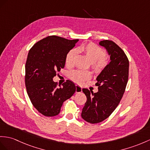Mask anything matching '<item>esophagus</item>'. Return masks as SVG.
Listing matches in <instances>:
<instances>
[{
    "label": "esophagus",
    "mask_w": 150,
    "mask_h": 150,
    "mask_svg": "<svg viewBox=\"0 0 150 150\" xmlns=\"http://www.w3.org/2000/svg\"><path fill=\"white\" fill-rule=\"evenodd\" d=\"M82 92V88L78 85H76V92L79 93Z\"/></svg>",
    "instance_id": "obj_1"
}]
</instances>
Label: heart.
<instances>
[{"mask_svg": "<svg viewBox=\"0 0 150 150\" xmlns=\"http://www.w3.org/2000/svg\"><path fill=\"white\" fill-rule=\"evenodd\" d=\"M78 52L84 54L91 63L92 68L95 73L99 74L103 72L108 64L105 50L93 42H89L78 47L77 49L69 50L65 56V65L68 67H72L74 64L75 58ZM68 77L72 81L78 83H82L91 78V74L88 71L74 70L68 73Z\"/></svg>", "mask_w": 150, "mask_h": 150, "instance_id": "heart-1", "label": "heart"}]
</instances>
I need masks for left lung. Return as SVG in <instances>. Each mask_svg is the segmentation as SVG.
<instances>
[{"label":"left lung","instance_id":"8db88e82","mask_svg":"<svg viewBox=\"0 0 150 150\" xmlns=\"http://www.w3.org/2000/svg\"><path fill=\"white\" fill-rule=\"evenodd\" d=\"M99 45L107 50L111 61L97 76L96 86H98V92L82 90L86 101L81 117L92 124L104 121L115 111L125 92L129 79V61L123 50L110 40L102 41Z\"/></svg>","mask_w":150,"mask_h":150}]
</instances>
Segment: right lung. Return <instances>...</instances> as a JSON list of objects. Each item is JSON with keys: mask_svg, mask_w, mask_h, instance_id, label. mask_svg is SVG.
<instances>
[{"mask_svg": "<svg viewBox=\"0 0 150 150\" xmlns=\"http://www.w3.org/2000/svg\"><path fill=\"white\" fill-rule=\"evenodd\" d=\"M78 41L51 35L40 40L29 50L25 85L32 105L44 116L58 115L64 102L76 92V86L70 80L58 87L53 78L64 67L65 56Z\"/></svg>", "mask_w": 150, "mask_h": 150, "instance_id": "right-lung-1", "label": "right lung"}]
</instances>
